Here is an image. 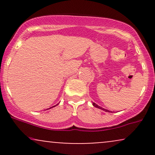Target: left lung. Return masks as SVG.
Masks as SVG:
<instances>
[{
  "instance_id": "1",
  "label": "left lung",
  "mask_w": 155,
  "mask_h": 155,
  "mask_svg": "<svg viewBox=\"0 0 155 155\" xmlns=\"http://www.w3.org/2000/svg\"><path fill=\"white\" fill-rule=\"evenodd\" d=\"M92 105H93V106H95V107H96V108H100V109H102V110H104V111H108V112H110L109 111H108V110H106V109H105V108H103L102 107H100V106H97V105L96 104H95V103H93V104H92Z\"/></svg>"
}]
</instances>
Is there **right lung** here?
Wrapping results in <instances>:
<instances>
[{
    "mask_svg": "<svg viewBox=\"0 0 155 155\" xmlns=\"http://www.w3.org/2000/svg\"><path fill=\"white\" fill-rule=\"evenodd\" d=\"M51 108H52V107H51Z\"/></svg>",
    "mask_w": 155,
    "mask_h": 155,
    "instance_id": "1",
    "label": "right lung"
}]
</instances>
